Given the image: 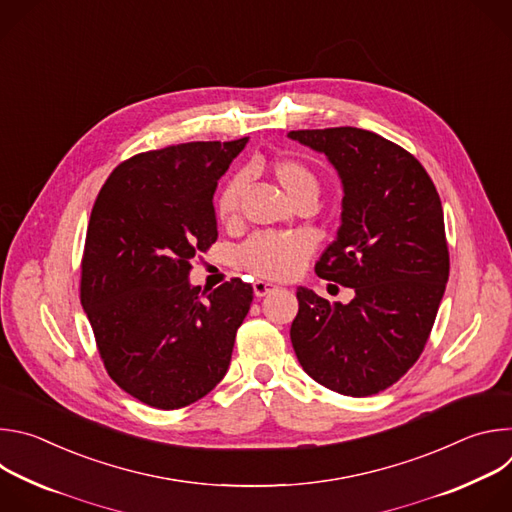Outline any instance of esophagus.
Listing matches in <instances>:
<instances>
[{"label":"esophagus","mask_w":512,"mask_h":512,"mask_svg":"<svg viewBox=\"0 0 512 512\" xmlns=\"http://www.w3.org/2000/svg\"><path fill=\"white\" fill-rule=\"evenodd\" d=\"M277 289H279L277 285H273V283H269V281H263V279H257V281L253 283V294H255L257 298H265V296L273 294V291H277Z\"/></svg>","instance_id":"obj_1"}]
</instances>
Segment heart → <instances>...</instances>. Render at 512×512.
<instances>
[{
    "label": "heart",
    "instance_id": "1",
    "mask_svg": "<svg viewBox=\"0 0 512 512\" xmlns=\"http://www.w3.org/2000/svg\"><path fill=\"white\" fill-rule=\"evenodd\" d=\"M271 174L283 192L294 200L306 196H318L320 180L316 172L294 158H281L271 164ZM247 186L245 174H235L225 182L216 196V216L223 223L237 221L241 210V198ZM314 237L306 231L289 233H257L245 241L237 251V261L243 269L267 277V279H289L300 273L304 263L314 251Z\"/></svg>",
    "mask_w": 512,
    "mask_h": 512
}]
</instances>
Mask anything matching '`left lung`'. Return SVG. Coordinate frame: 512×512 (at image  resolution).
I'll use <instances>...</instances> for the list:
<instances>
[{
    "label": "left lung",
    "mask_w": 512,
    "mask_h": 512,
    "mask_svg": "<svg viewBox=\"0 0 512 512\" xmlns=\"http://www.w3.org/2000/svg\"><path fill=\"white\" fill-rule=\"evenodd\" d=\"M326 154L342 180V225L316 263L322 279L354 289L348 304L298 287L291 344L304 371L350 397L397 383L429 338L450 253L442 200L401 145L358 127L289 131Z\"/></svg>",
    "instance_id": "left-lung-1"
}]
</instances>
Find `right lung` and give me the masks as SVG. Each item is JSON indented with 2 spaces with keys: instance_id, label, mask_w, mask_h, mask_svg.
Returning a JSON list of instances; mask_svg holds the SVG:
<instances>
[{
  "instance_id": "obj_1",
  "label": "right lung",
  "mask_w": 512,
  "mask_h": 512,
  "mask_svg": "<svg viewBox=\"0 0 512 512\" xmlns=\"http://www.w3.org/2000/svg\"><path fill=\"white\" fill-rule=\"evenodd\" d=\"M245 143L190 141L137 154L95 200L81 304L109 377L150 407H186L229 371L253 287L235 277L206 296L188 275L192 257L218 237L212 196Z\"/></svg>"
}]
</instances>
